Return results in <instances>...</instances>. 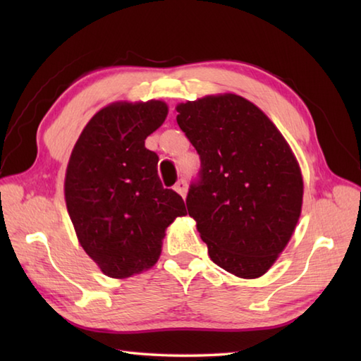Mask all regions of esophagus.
Here are the masks:
<instances>
[{
	"label": "esophagus",
	"mask_w": 361,
	"mask_h": 361,
	"mask_svg": "<svg viewBox=\"0 0 361 361\" xmlns=\"http://www.w3.org/2000/svg\"><path fill=\"white\" fill-rule=\"evenodd\" d=\"M173 189H175L176 192H178L181 197H185L186 192H188V181H186L185 178L178 180V181H176V185H175Z\"/></svg>",
	"instance_id": "obj_1"
}]
</instances>
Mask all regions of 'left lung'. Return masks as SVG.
I'll list each match as a JSON object with an SVG mask.
<instances>
[{"label": "left lung", "instance_id": "left-lung-1", "mask_svg": "<svg viewBox=\"0 0 361 361\" xmlns=\"http://www.w3.org/2000/svg\"><path fill=\"white\" fill-rule=\"evenodd\" d=\"M176 111L200 157L186 204L209 257L239 278H259L286 248L301 214L298 161L273 122L240 96H206Z\"/></svg>", "mask_w": 361, "mask_h": 361}]
</instances>
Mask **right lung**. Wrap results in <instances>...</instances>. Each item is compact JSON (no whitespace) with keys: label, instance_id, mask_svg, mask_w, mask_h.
<instances>
[{"label":"right lung","instance_id":"right-lung-1","mask_svg":"<svg viewBox=\"0 0 361 361\" xmlns=\"http://www.w3.org/2000/svg\"><path fill=\"white\" fill-rule=\"evenodd\" d=\"M166 116L161 101L105 106L83 128L68 163L65 200L75 234L110 278L155 265L166 228L188 214L183 198L163 188L159 158L144 144Z\"/></svg>","mask_w":361,"mask_h":361}]
</instances>
